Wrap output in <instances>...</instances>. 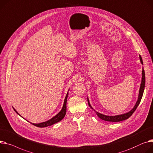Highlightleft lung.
Listing matches in <instances>:
<instances>
[{"instance_id":"8db88e82","label":"left lung","mask_w":153,"mask_h":153,"mask_svg":"<svg viewBox=\"0 0 153 153\" xmlns=\"http://www.w3.org/2000/svg\"><path fill=\"white\" fill-rule=\"evenodd\" d=\"M139 57H140V60L141 63H142V65H143L142 57H141L140 55H139ZM145 70L143 68V70H142V82H141L140 88V90H139V94H138V100H137V102L135 105L134 107L130 111H128V113H124V114H120V115L107 116V115L101 114L99 112H97L94 110L96 111L97 115L100 117V118L102 119V120H104V121H110V122H119V121L126 120L128 119L129 117L132 116L133 113L135 111V110L138 107V105L140 104V101H141V100H142V96H143V94L144 89H145ZM88 104H89V106L92 109H93V108L91 107V105L89 103L88 97Z\"/></svg>"}]
</instances>
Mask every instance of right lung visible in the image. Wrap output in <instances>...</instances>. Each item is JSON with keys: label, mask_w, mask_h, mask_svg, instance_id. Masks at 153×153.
<instances>
[{"label": "right lung", "mask_w": 153, "mask_h": 153, "mask_svg": "<svg viewBox=\"0 0 153 153\" xmlns=\"http://www.w3.org/2000/svg\"><path fill=\"white\" fill-rule=\"evenodd\" d=\"M68 92L67 93V95L65 96V98L64 99V105L63 107L62 108V110H61L60 112H59V113H57L56 116H54L53 117H52L51 119H50V120L43 122V123H39V124H34V123H31L32 124H33V126H36L37 127H45L47 126H51L55 123H57L58 122L61 121L65 115L66 114V110H67V97H68ZM13 108L14 109V110L15 111V112L19 115V114L16 111V110L13 107ZM20 116V115H19Z\"/></svg>", "instance_id": "right-lung-1"}]
</instances>
